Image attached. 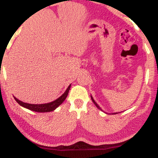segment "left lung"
Listing matches in <instances>:
<instances>
[{
	"mask_svg": "<svg viewBox=\"0 0 158 158\" xmlns=\"http://www.w3.org/2000/svg\"><path fill=\"white\" fill-rule=\"evenodd\" d=\"M90 97H91V99H92V101H93V102H94V103L95 104V105H96V107H97L98 108V109H99V110H102V111H103V110H102V109H101V108H100V107H99V106H98V104H96V102H95V101H94V98H93V97H92V96H90ZM118 113H113V114H117Z\"/></svg>",
	"mask_w": 158,
	"mask_h": 158,
	"instance_id": "left-lung-1",
	"label": "left lung"
}]
</instances>
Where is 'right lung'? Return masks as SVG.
<instances>
[{"mask_svg": "<svg viewBox=\"0 0 158 158\" xmlns=\"http://www.w3.org/2000/svg\"><path fill=\"white\" fill-rule=\"evenodd\" d=\"M70 87H71V85L68 86L67 90H65V92L64 93L60 98H58L57 99H56L54 102H50V103L47 104H28V103H25L21 101L18 100V98L15 97V99L18 103L20 104V106L23 107L25 108H27V109L32 110V111L38 112V113H47V112H51L54 111L56 107H58L62 102L65 100L66 97H67L68 92H69Z\"/></svg>", "mask_w": 158, "mask_h": 158, "instance_id": "obj_1", "label": "right lung"}]
</instances>
